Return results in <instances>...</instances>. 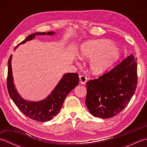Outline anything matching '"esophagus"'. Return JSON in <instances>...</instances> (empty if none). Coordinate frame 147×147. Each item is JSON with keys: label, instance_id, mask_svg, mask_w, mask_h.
Returning a JSON list of instances; mask_svg holds the SVG:
<instances>
[{"label": "esophagus", "instance_id": "34e87169", "mask_svg": "<svg viewBox=\"0 0 147 147\" xmlns=\"http://www.w3.org/2000/svg\"><path fill=\"white\" fill-rule=\"evenodd\" d=\"M86 81H87V78L86 76H83V75L80 76V82L81 84H82V85H83V84H85L86 83Z\"/></svg>", "mask_w": 147, "mask_h": 147}]
</instances>
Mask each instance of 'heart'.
<instances>
[{"instance_id": "b5f03b06", "label": "heart", "mask_w": 147, "mask_h": 147, "mask_svg": "<svg viewBox=\"0 0 147 147\" xmlns=\"http://www.w3.org/2000/svg\"><path fill=\"white\" fill-rule=\"evenodd\" d=\"M78 55L82 60L90 59V73L98 76L105 73L117 61L120 53L113 42L100 39L83 43L80 47Z\"/></svg>"}]
</instances>
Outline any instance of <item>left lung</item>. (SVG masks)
Instances as JSON below:
<instances>
[{
	"label": "left lung",
	"instance_id": "obj_1",
	"mask_svg": "<svg viewBox=\"0 0 147 147\" xmlns=\"http://www.w3.org/2000/svg\"><path fill=\"white\" fill-rule=\"evenodd\" d=\"M136 58L131 54L119 64L97 80L86 83L85 104L93 116H115L128 104L136 89Z\"/></svg>",
	"mask_w": 147,
	"mask_h": 147
}]
</instances>
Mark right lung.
I'll return each mask as SVG.
<instances>
[{"label":"right lung","instance_id":"add662e5","mask_svg":"<svg viewBox=\"0 0 147 147\" xmlns=\"http://www.w3.org/2000/svg\"><path fill=\"white\" fill-rule=\"evenodd\" d=\"M54 34H55L54 32L32 33V35L28 36L23 42L19 43L14 49L20 45L33 40L36 36L53 35ZM11 60L12 55L9 57L8 61L7 85L8 92L12 101L21 112H23L26 116L30 118L31 119L39 122H45L51 120L59 113L67 95L72 91V90L78 85V74H65L54 90L46 98L38 102L28 101L22 98L15 88L12 77Z\"/></svg>","mask_w":147,"mask_h":147}]
</instances>
